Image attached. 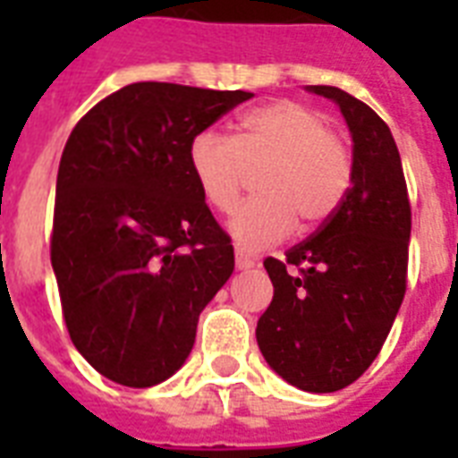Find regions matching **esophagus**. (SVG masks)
<instances>
[{"label":"esophagus","instance_id":"obj_1","mask_svg":"<svg viewBox=\"0 0 458 458\" xmlns=\"http://www.w3.org/2000/svg\"><path fill=\"white\" fill-rule=\"evenodd\" d=\"M235 266H237V271H250V268L257 266V261H254V257H250L247 251L235 250Z\"/></svg>","mask_w":458,"mask_h":458}]
</instances>
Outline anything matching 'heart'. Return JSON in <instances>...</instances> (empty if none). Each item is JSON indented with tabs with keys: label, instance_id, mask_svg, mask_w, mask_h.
Listing matches in <instances>:
<instances>
[{
	"label": "heart",
	"instance_id": "b5f03b06",
	"mask_svg": "<svg viewBox=\"0 0 458 458\" xmlns=\"http://www.w3.org/2000/svg\"><path fill=\"white\" fill-rule=\"evenodd\" d=\"M190 171L208 207L228 214L250 173L251 197L235 208L230 235L247 250L278 242L294 221L316 228L342 207L354 180L347 140L309 104L276 99L247 111L233 138L214 131L190 142Z\"/></svg>",
	"mask_w": 458,
	"mask_h": 458
}]
</instances>
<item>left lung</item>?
I'll return each mask as SVG.
<instances>
[{"label":"left lung","mask_w":458,"mask_h":458,"mask_svg":"<svg viewBox=\"0 0 458 458\" xmlns=\"http://www.w3.org/2000/svg\"><path fill=\"white\" fill-rule=\"evenodd\" d=\"M354 142V180L342 207L285 259L264 261L273 300L257 323L261 354L306 392H337L380 354L406 293L411 204L390 128L333 85Z\"/></svg>","instance_id":"8db88e82"}]
</instances>
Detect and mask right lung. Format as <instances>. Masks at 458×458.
Listing matches in <instances>:
<instances>
[{
  "label": "right lung",
  "mask_w": 458,
  "mask_h": 458,
  "mask_svg": "<svg viewBox=\"0 0 458 458\" xmlns=\"http://www.w3.org/2000/svg\"><path fill=\"white\" fill-rule=\"evenodd\" d=\"M251 97L132 82L95 104L64 147L49 244L61 311L75 349L114 383L171 377L235 268L187 152Z\"/></svg>",
  "instance_id": "add662e5"
}]
</instances>
